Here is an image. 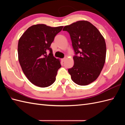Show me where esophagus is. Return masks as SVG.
Instances as JSON below:
<instances>
[{"label": "esophagus", "mask_w": 125, "mask_h": 125, "mask_svg": "<svg viewBox=\"0 0 125 125\" xmlns=\"http://www.w3.org/2000/svg\"><path fill=\"white\" fill-rule=\"evenodd\" d=\"M65 60H66V58H62V61H63V62H64Z\"/></svg>", "instance_id": "34e87169"}]
</instances>
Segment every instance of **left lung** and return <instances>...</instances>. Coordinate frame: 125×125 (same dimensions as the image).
Returning <instances> with one entry per match:
<instances>
[{"label": "left lung", "instance_id": "8db88e82", "mask_svg": "<svg viewBox=\"0 0 125 125\" xmlns=\"http://www.w3.org/2000/svg\"><path fill=\"white\" fill-rule=\"evenodd\" d=\"M69 33L75 55L74 65L68 69L73 82L87 85L96 79L104 65L106 54L105 39L98 29L87 21L65 26Z\"/></svg>", "mask_w": 125, "mask_h": 125}]
</instances>
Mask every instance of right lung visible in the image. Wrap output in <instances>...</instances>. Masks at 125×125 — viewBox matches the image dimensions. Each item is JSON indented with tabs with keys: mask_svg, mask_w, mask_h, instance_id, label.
I'll use <instances>...</instances> for the list:
<instances>
[{
	"mask_svg": "<svg viewBox=\"0 0 125 125\" xmlns=\"http://www.w3.org/2000/svg\"><path fill=\"white\" fill-rule=\"evenodd\" d=\"M63 26L52 27L44 24L31 26L18 42V59L23 73L31 83L40 87L54 83L60 60L53 56L50 45ZM48 52L50 54L47 55Z\"/></svg>",
	"mask_w": 125,
	"mask_h": 125,
	"instance_id": "1",
	"label": "right lung"
}]
</instances>
